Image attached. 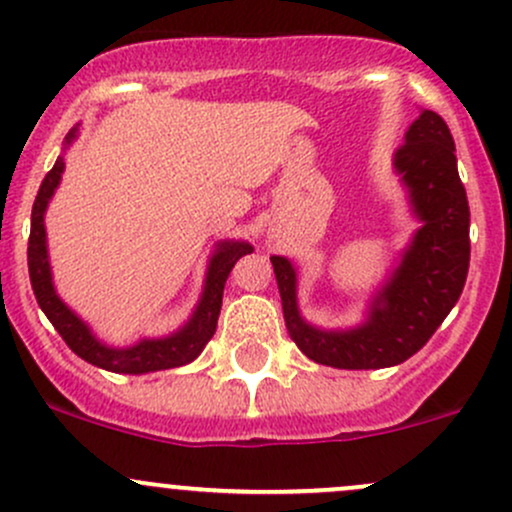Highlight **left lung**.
Returning <instances> with one entry per match:
<instances>
[{"mask_svg":"<svg viewBox=\"0 0 512 512\" xmlns=\"http://www.w3.org/2000/svg\"><path fill=\"white\" fill-rule=\"evenodd\" d=\"M393 153V170L420 221L386 282L355 328L325 330L299 311L294 262L269 257L286 330L313 362L335 369H384L413 357L462 296L469 272V201L457 172L454 140L435 111L423 109Z\"/></svg>","mask_w":512,"mask_h":512,"instance_id":"1","label":"left lung"}]
</instances>
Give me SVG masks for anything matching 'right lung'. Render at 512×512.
Masks as SVG:
<instances>
[{
    "label": "right lung",
    "mask_w": 512,
    "mask_h": 512,
    "mask_svg": "<svg viewBox=\"0 0 512 512\" xmlns=\"http://www.w3.org/2000/svg\"><path fill=\"white\" fill-rule=\"evenodd\" d=\"M80 136V123L67 133L65 148L75 143ZM65 172V157L60 155L55 160L53 170L46 174L41 189H38L36 201H33L31 211V238H28V274H31L33 294H36L38 306L46 313L53 328L58 330L60 338L67 342L77 357L84 362L94 364V367L106 369V372L116 374H148V372H162V369L184 367V364L194 362L206 347V342L213 338L218 325V313H221L223 301V286L230 269L240 257L252 252V245L245 240H221L216 243V250L209 257V267H206L204 289H201L199 303L189 316L182 328L174 333L165 335V338H143L136 345L128 347H114L101 342L97 335L92 333L84 320L72 311L67 303L60 299L58 291L53 284V272H50L48 260V238H46V209L53 199L55 189H58L60 179Z\"/></svg>",
    "instance_id": "add662e5"
}]
</instances>
